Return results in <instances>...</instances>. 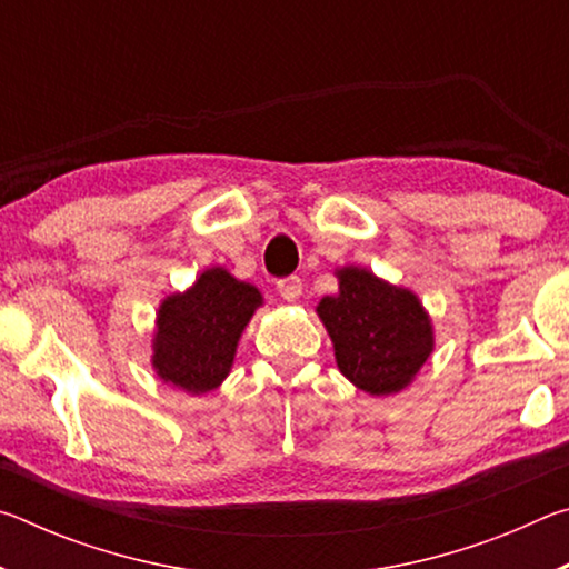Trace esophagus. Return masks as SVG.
<instances>
[{"mask_svg": "<svg viewBox=\"0 0 569 569\" xmlns=\"http://www.w3.org/2000/svg\"><path fill=\"white\" fill-rule=\"evenodd\" d=\"M276 288H278V296H281L283 301H298L303 291V283L298 276H288V278H281Z\"/></svg>", "mask_w": 569, "mask_h": 569, "instance_id": "obj_1", "label": "esophagus"}]
</instances>
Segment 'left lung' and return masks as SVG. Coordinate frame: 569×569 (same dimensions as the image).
<instances>
[{
	"label": "left lung",
	"instance_id": "obj_1",
	"mask_svg": "<svg viewBox=\"0 0 569 569\" xmlns=\"http://www.w3.org/2000/svg\"><path fill=\"white\" fill-rule=\"evenodd\" d=\"M339 281V293L326 296L316 311L341 373L373 397L401 391L435 346L419 298L361 268H343Z\"/></svg>",
	"mask_w": 569,
	"mask_h": 569
}]
</instances>
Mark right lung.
<instances>
[{
	"instance_id": "obj_1",
	"label": "right lung",
	"mask_w": 569,
	"mask_h": 569,
	"mask_svg": "<svg viewBox=\"0 0 569 569\" xmlns=\"http://www.w3.org/2000/svg\"><path fill=\"white\" fill-rule=\"evenodd\" d=\"M261 306L258 288L210 268L186 293L166 298L158 313V377L178 389L206 393L228 377L246 323Z\"/></svg>"
}]
</instances>
